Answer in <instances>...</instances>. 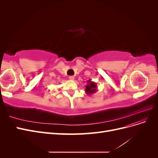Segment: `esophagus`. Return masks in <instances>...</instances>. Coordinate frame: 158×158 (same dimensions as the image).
I'll return each instance as SVG.
<instances>
[{
	"instance_id": "obj_1",
	"label": "esophagus",
	"mask_w": 158,
	"mask_h": 158,
	"mask_svg": "<svg viewBox=\"0 0 158 158\" xmlns=\"http://www.w3.org/2000/svg\"><path fill=\"white\" fill-rule=\"evenodd\" d=\"M69 78L70 80H74V77L73 76H70Z\"/></svg>"
}]
</instances>
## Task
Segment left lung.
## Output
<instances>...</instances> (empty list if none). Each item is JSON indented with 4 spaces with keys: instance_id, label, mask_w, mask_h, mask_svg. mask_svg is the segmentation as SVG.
<instances>
[{
    "instance_id": "obj_1",
    "label": "left lung",
    "mask_w": 158,
    "mask_h": 158,
    "mask_svg": "<svg viewBox=\"0 0 158 158\" xmlns=\"http://www.w3.org/2000/svg\"><path fill=\"white\" fill-rule=\"evenodd\" d=\"M88 84L85 85V92L88 95H91L95 93L98 90V87L96 83L92 82V80H89L87 81Z\"/></svg>"
}]
</instances>
